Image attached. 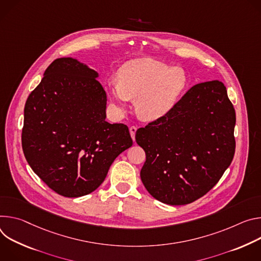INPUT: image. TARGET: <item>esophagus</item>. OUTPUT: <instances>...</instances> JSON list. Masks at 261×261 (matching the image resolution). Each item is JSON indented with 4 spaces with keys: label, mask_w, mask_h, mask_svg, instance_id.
Segmentation results:
<instances>
[{
    "label": "esophagus",
    "mask_w": 261,
    "mask_h": 261,
    "mask_svg": "<svg viewBox=\"0 0 261 261\" xmlns=\"http://www.w3.org/2000/svg\"><path fill=\"white\" fill-rule=\"evenodd\" d=\"M136 132H137V127L136 126H130L129 127V133H130V136L133 138V140H135V135H136Z\"/></svg>",
    "instance_id": "esophagus-1"
}]
</instances>
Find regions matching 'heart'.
I'll return each mask as SVG.
<instances>
[{"mask_svg": "<svg viewBox=\"0 0 261 261\" xmlns=\"http://www.w3.org/2000/svg\"><path fill=\"white\" fill-rule=\"evenodd\" d=\"M117 80L110 81L107 91L116 110L124 113L130 99L136 100V111L141 118L153 121L166 116L186 88L187 75L179 67L141 58L123 64Z\"/></svg>", "mask_w": 261, "mask_h": 261, "instance_id": "heart-1", "label": "heart"}]
</instances>
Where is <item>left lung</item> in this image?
Returning a JSON list of instances; mask_svg holds the SVG:
<instances>
[{
    "mask_svg": "<svg viewBox=\"0 0 261 261\" xmlns=\"http://www.w3.org/2000/svg\"><path fill=\"white\" fill-rule=\"evenodd\" d=\"M234 126L236 111L222 82L193 86L166 116L136 133L146 153L144 187L170 205L204 196L233 160Z\"/></svg>",
    "mask_w": 261,
    "mask_h": 261,
    "instance_id": "left-lung-1",
    "label": "left lung"
}]
</instances>
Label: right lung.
I'll list each match as a JSON object with an SVG mask.
<instances>
[{
	"mask_svg": "<svg viewBox=\"0 0 261 261\" xmlns=\"http://www.w3.org/2000/svg\"><path fill=\"white\" fill-rule=\"evenodd\" d=\"M98 73L72 58L56 59L29 95L23 112L24 158L53 191L74 198L95 191L121 152L128 127L106 121Z\"/></svg>",
	"mask_w": 261,
	"mask_h": 261,
	"instance_id": "right-lung-1",
	"label": "right lung"
}]
</instances>
